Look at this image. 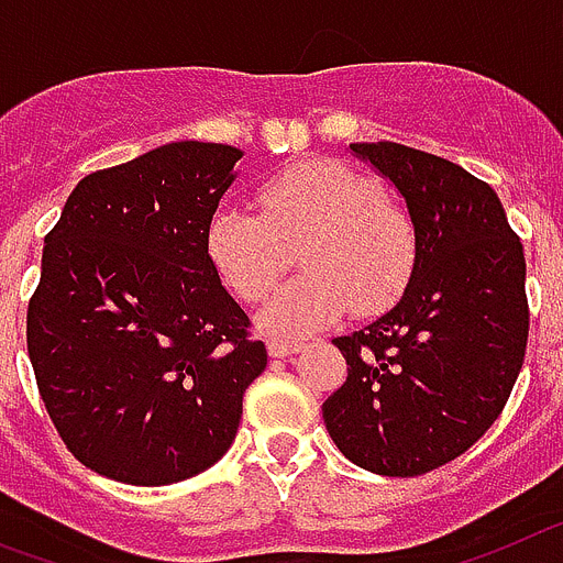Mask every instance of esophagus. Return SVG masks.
Listing matches in <instances>:
<instances>
[{"label":"esophagus","mask_w":563,"mask_h":563,"mask_svg":"<svg viewBox=\"0 0 563 563\" xmlns=\"http://www.w3.org/2000/svg\"><path fill=\"white\" fill-rule=\"evenodd\" d=\"M300 349H302V342L286 340V336H272V340H268V354L277 356V360H283V356L288 354H297Z\"/></svg>","instance_id":"1"}]
</instances>
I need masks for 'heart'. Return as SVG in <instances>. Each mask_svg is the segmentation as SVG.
Returning <instances> with one entry per match:
<instances>
[{
	"label": "heart",
	"mask_w": 563,
	"mask_h": 563,
	"mask_svg": "<svg viewBox=\"0 0 563 563\" xmlns=\"http://www.w3.org/2000/svg\"><path fill=\"white\" fill-rule=\"evenodd\" d=\"M257 207L261 212L218 209L207 227V254L234 295L257 302L297 252L302 275L261 311L272 334H309L340 320L349 306L360 317L376 314L408 288L417 227L368 175L336 161H302L263 180Z\"/></svg>",
	"instance_id": "heart-1"
}]
</instances>
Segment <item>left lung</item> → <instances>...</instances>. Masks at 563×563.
Instances as JSON below:
<instances>
[{"label":"left lung","mask_w":563,"mask_h":563,"mask_svg":"<svg viewBox=\"0 0 563 563\" xmlns=\"http://www.w3.org/2000/svg\"><path fill=\"white\" fill-rule=\"evenodd\" d=\"M397 187L419 254L402 300L334 345L345 383L322 402L342 456L379 476H422L498 419L525 363V249L498 195L413 146L351 144Z\"/></svg>","instance_id":"left-lung-1"}]
</instances>
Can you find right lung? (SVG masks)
Segmentation results:
<instances>
[{
    "mask_svg": "<svg viewBox=\"0 0 563 563\" xmlns=\"http://www.w3.org/2000/svg\"><path fill=\"white\" fill-rule=\"evenodd\" d=\"M241 150L175 141L78 180L47 232L27 354L78 462L158 487L229 451L266 345L209 263Z\"/></svg>",
    "mask_w": 563,
    "mask_h": 563,
    "instance_id": "obj_1",
    "label": "right lung"
}]
</instances>
